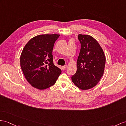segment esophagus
Instances as JSON below:
<instances>
[{
	"label": "esophagus",
	"instance_id": "1",
	"mask_svg": "<svg viewBox=\"0 0 126 126\" xmlns=\"http://www.w3.org/2000/svg\"><path fill=\"white\" fill-rule=\"evenodd\" d=\"M67 67V66L65 65V66H61V69H62L63 70H65Z\"/></svg>",
	"mask_w": 126,
	"mask_h": 126
}]
</instances>
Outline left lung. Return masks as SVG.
Returning a JSON list of instances; mask_svg holds the SVG:
<instances>
[{
	"label": "left lung",
	"instance_id": "obj_1",
	"mask_svg": "<svg viewBox=\"0 0 126 126\" xmlns=\"http://www.w3.org/2000/svg\"><path fill=\"white\" fill-rule=\"evenodd\" d=\"M81 50L77 61V70L72 76L76 87L86 90L98 84L103 75L106 58L102 48L93 37L79 34Z\"/></svg>",
	"mask_w": 126,
	"mask_h": 126
}]
</instances>
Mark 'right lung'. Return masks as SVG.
<instances>
[{"label":"right lung","instance_id":"add662e5","mask_svg":"<svg viewBox=\"0 0 126 126\" xmlns=\"http://www.w3.org/2000/svg\"><path fill=\"white\" fill-rule=\"evenodd\" d=\"M58 34L37 35L24 46L20 66L27 81L39 90H44L56 82L61 70L53 64L52 50Z\"/></svg>","mask_w":126,"mask_h":126}]
</instances>
